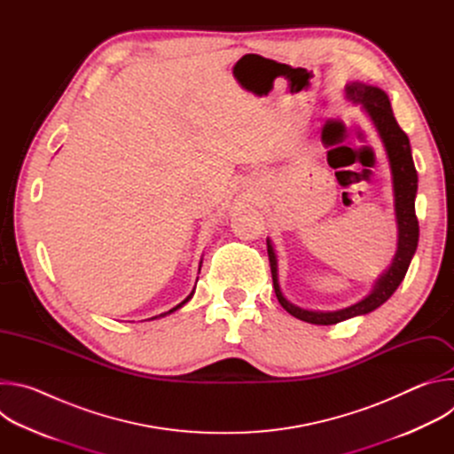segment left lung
<instances>
[{"instance_id":"left-lung-1","label":"left lung","mask_w":454,"mask_h":454,"mask_svg":"<svg viewBox=\"0 0 454 454\" xmlns=\"http://www.w3.org/2000/svg\"><path fill=\"white\" fill-rule=\"evenodd\" d=\"M348 100L354 104H361L366 114L370 116L372 123L375 125L379 138L386 149L387 161H390L392 168V179H394V198H395V219H397V253L394 256L392 266L387 268L375 282L372 293L364 296L361 301L331 312H321V310H307L294 303H291L278 284V262H277V253L268 239V254H270V264H271V275H273V287L277 293V298L280 305L294 317L314 323V325H334V323L345 321L354 316L368 314L380 307L387 298H390L401 282L406 277V271L410 268L411 258L417 251L419 244V221L415 215V198H417V168L411 158V147L408 135L399 127L390 98L387 95L377 88L368 86L364 82H350L345 88Z\"/></svg>"}]
</instances>
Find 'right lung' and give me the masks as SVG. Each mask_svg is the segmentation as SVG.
<instances>
[{
	"mask_svg": "<svg viewBox=\"0 0 454 454\" xmlns=\"http://www.w3.org/2000/svg\"><path fill=\"white\" fill-rule=\"evenodd\" d=\"M200 270H201V266H200ZM193 289H196V287H193ZM192 296H193V291H192V293H190V294H188V296H186V298H184V300H183L179 305H176V307H174V309H170L168 312H163V314H160V316H154V317H161V316H167V314H170V312L177 310V309H179V307H183V305H184V303H186V301H188ZM154 317H151V319H154Z\"/></svg>",
	"mask_w": 454,
	"mask_h": 454,
	"instance_id": "obj_1",
	"label": "right lung"
}]
</instances>
